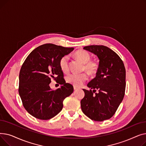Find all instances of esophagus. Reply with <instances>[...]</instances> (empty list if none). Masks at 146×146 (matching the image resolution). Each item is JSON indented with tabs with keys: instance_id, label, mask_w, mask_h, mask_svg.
<instances>
[{
	"instance_id": "esophagus-1",
	"label": "esophagus",
	"mask_w": 146,
	"mask_h": 146,
	"mask_svg": "<svg viewBox=\"0 0 146 146\" xmlns=\"http://www.w3.org/2000/svg\"><path fill=\"white\" fill-rule=\"evenodd\" d=\"M73 88H74V90H77V89H78V88H77V87H76V86H74V87H73Z\"/></svg>"
}]
</instances>
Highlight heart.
<instances>
[{
	"label": "heart",
	"mask_w": 146,
	"mask_h": 146,
	"mask_svg": "<svg viewBox=\"0 0 146 146\" xmlns=\"http://www.w3.org/2000/svg\"><path fill=\"white\" fill-rule=\"evenodd\" d=\"M75 56L82 63L85 64L84 68L90 74H94L96 73L99 65L97 62L90 61V54L85 50H79L75 53ZM59 65L61 70L64 73L69 71V56L65 55L61 57L59 61ZM88 78L87 74L83 73H72L67 76L66 81L74 86H81Z\"/></svg>",
	"instance_id": "b5f03b06"
}]
</instances>
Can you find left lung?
<instances>
[{
    "label": "left lung",
    "instance_id": "1",
    "mask_svg": "<svg viewBox=\"0 0 146 146\" xmlns=\"http://www.w3.org/2000/svg\"><path fill=\"white\" fill-rule=\"evenodd\" d=\"M83 49L96 55L99 64L96 77L87 85L91 89H83L85 96L80 101L81 108L91 119L103 121L113 115L124 98L125 68L117 54L106 46L89 45Z\"/></svg>",
    "mask_w": 146,
    "mask_h": 146
}]
</instances>
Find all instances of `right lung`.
<instances>
[{
  "label": "right lung",
  "mask_w": 146,
  "mask_h": 146,
  "mask_svg": "<svg viewBox=\"0 0 146 146\" xmlns=\"http://www.w3.org/2000/svg\"><path fill=\"white\" fill-rule=\"evenodd\" d=\"M74 48L45 44L34 49L23 63L19 76V94L27 112L36 118L47 120L63 109L64 99L73 92L66 83L61 70L60 58ZM54 78L62 86L54 91L49 87Z\"/></svg>",
  "instance_id": "add662e5"
}]
</instances>
